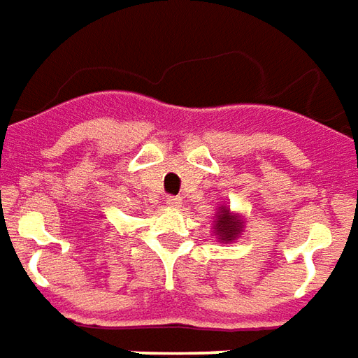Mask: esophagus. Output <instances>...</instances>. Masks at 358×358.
Returning a JSON list of instances; mask_svg holds the SVG:
<instances>
[{
	"instance_id": "34e87169",
	"label": "esophagus",
	"mask_w": 358,
	"mask_h": 358,
	"mask_svg": "<svg viewBox=\"0 0 358 358\" xmlns=\"http://www.w3.org/2000/svg\"><path fill=\"white\" fill-rule=\"evenodd\" d=\"M181 200H183V199H181V196H167L166 202L171 208H179V206H181Z\"/></svg>"
}]
</instances>
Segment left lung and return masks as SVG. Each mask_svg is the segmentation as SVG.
<instances>
[{
	"label": "left lung",
	"mask_w": 358,
	"mask_h": 358,
	"mask_svg": "<svg viewBox=\"0 0 358 358\" xmlns=\"http://www.w3.org/2000/svg\"><path fill=\"white\" fill-rule=\"evenodd\" d=\"M217 222H215V231L222 237V241H233L241 233V220L237 215H229L227 208H222V212H217Z\"/></svg>",
	"instance_id": "left-lung-1"
}]
</instances>
